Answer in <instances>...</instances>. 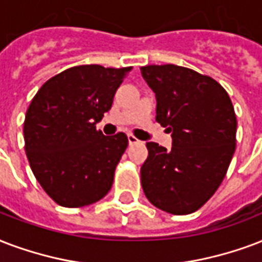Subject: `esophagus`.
Listing matches in <instances>:
<instances>
[{
	"instance_id": "obj_1",
	"label": "esophagus",
	"mask_w": 262,
	"mask_h": 262,
	"mask_svg": "<svg viewBox=\"0 0 262 262\" xmlns=\"http://www.w3.org/2000/svg\"><path fill=\"white\" fill-rule=\"evenodd\" d=\"M127 141H129V144H137L139 143V140L136 139L133 135H127Z\"/></svg>"
}]
</instances>
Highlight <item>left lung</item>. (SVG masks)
Instances as JSON below:
<instances>
[{
	"label": "left lung",
	"mask_w": 262,
	"mask_h": 262,
	"mask_svg": "<svg viewBox=\"0 0 262 262\" xmlns=\"http://www.w3.org/2000/svg\"><path fill=\"white\" fill-rule=\"evenodd\" d=\"M141 75L157 97V122L171 133V148L149 141L141 187L154 206L189 214L217 191L236 144V115L213 78L174 64L145 66Z\"/></svg>",
	"instance_id": "1"
}]
</instances>
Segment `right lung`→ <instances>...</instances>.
Returning a JSON list of instances; mask_svg holds the SVG:
<instances>
[{
    "label": "right lung",
    "mask_w": 262,
    "mask_h": 262,
    "mask_svg": "<svg viewBox=\"0 0 262 262\" xmlns=\"http://www.w3.org/2000/svg\"><path fill=\"white\" fill-rule=\"evenodd\" d=\"M130 67H71L43 83L26 113L25 149L35 179L64 207L97 202L111 189L127 147L125 133L104 136L96 123L107 113Z\"/></svg>",
    "instance_id": "1"
}]
</instances>
